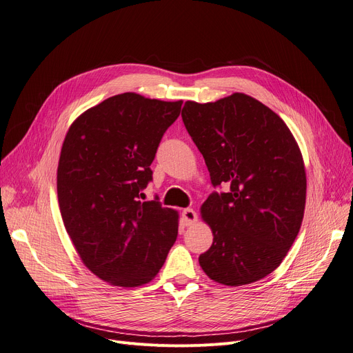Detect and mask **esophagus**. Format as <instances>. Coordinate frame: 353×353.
<instances>
[{"mask_svg":"<svg viewBox=\"0 0 353 353\" xmlns=\"http://www.w3.org/2000/svg\"><path fill=\"white\" fill-rule=\"evenodd\" d=\"M181 217H183V221L186 226H192L197 221V213L193 209H184L181 212Z\"/></svg>","mask_w":353,"mask_h":353,"instance_id":"34e87169","label":"esophagus"}]
</instances>
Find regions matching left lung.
<instances>
[{"label": "left lung", "instance_id": "8db88e82", "mask_svg": "<svg viewBox=\"0 0 353 353\" xmlns=\"http://www.w3.org/2000/svg\"><path fill=\"white\" fill-rule=\"evenodd\" d=\"M181 117L213 186L230 188L200 208L213 233L200 268L225 286L261 281L281 266L302 226L306 170L298 141L274 111L243 92L186 101Z\"/></svg>", "mask_w": 353, "mask_h": 353}]
</instances>
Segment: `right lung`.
<instances>
[{
	"mask_svg": "<svg viewBox=\"0 0 353 353\" xmlns=\"http://www.w3.org/2000/svg\"><path fill=\"white\" fill-rule=\"evenodd\" d=\"M181 104L123 92L85 110L65 134L57 169L64 228L84 266L108 285L152 282L176 242L177 210L139 197Z\"/></svg>",
	"mask_w": 353,
	"mask_h": 353,
	"instance_id": "add662e5",
	"label": "right lung"
}]
</instances>
